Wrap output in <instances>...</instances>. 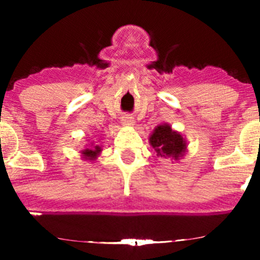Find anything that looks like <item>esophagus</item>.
<instances>
[{
  "label": "esophagus",
  "instance_id": "obj_1",
  "mask_svg": "<svg viewBox=\"0 0 260 260\" xmlns=\"http://www.w3.org/2000/svg\"><path fill=\"white\" fill-rule=\"evenodd\" d=\"M120 122H122L123 125H135V119H133V118L128 114L123 115L122 119H120Z\"/></svg>",
  "mask_w": 260,
  "mask_h": 260
}]
</instances>
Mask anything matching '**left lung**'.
<instances>
[{
  "label": "left lung",
  "mask_w": 260,
  "mask_h": 260,
  "mask_svg": "<svg viewBox=\"0 0 260 260\" xmlns=\"http://www.w3.org/2000/svg\"><path fill=\"white\" fill-rule=\"evenodd\" d=\"M149 145L154 148L157 157L164 158L180 159L185 154L187 148V142L181 136L170 127V124L157 125L152 135L149 136Z\"/></svg>",
  "instance_id": "1"
}]
</instances>
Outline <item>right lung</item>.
<instances>
[{
	"mask_svg": "<svg viewBox=\"0 0 260 260\" xmlns=\"http://www.w3.org/2000/svg\"><path fill=\"white\" fill-rule=\"evenodd\" d=\"M101 147L99 146H94V149L93 148H85L84 149L83 152H81V153H83V156H84V158H86V159H95L96 158V156H98V153H101Z\"/></svg>",
	"mask_w": 260,
	"mask_h": 260,
	"instance_id": "obj_1",
	"label": "right lung"
}]
</instances>
